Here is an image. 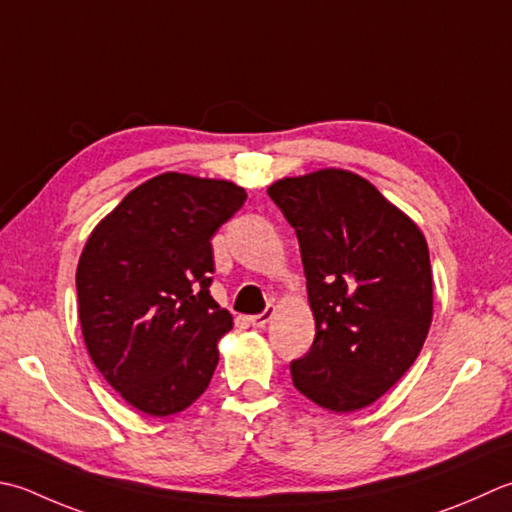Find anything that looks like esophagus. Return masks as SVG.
I'll return each instance as SVG.
<instances>
[{"instance_id":"34e87169","label":"esophagus","mask_w":512,"mask_h":512,"mask_svg":"<svg viewBox=\"0 0 512 512\" xmlns=\"http://www.w3.org/2000/svg\"><path fill=\"white\" fill-rule=\"evenodd\" d=\"M273 317H275V308H270V306H268V308L264 310V313L248 317V324H250V326H255V328H264V326H266Z\"/></svg>"}]
</instances>
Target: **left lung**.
<instances>
[{
    "label": "left lung",
    "instance_id": "obj_1",
    "mask_svg": "<svg viewBox=\"0 0 512 512\" xmlns=\"http://www.w3.org/2000/svg\"><path fill=\"white\" fill-rule=\"evenodd\" d=\"M268 195L295 228L315 342L290 364L295 388L355 413L393 388L433 322V270L419 226L353 170L277 179Z\"/></svg>",
    "mask_w": 512,
    "mask_h": 512
}]
</instances>
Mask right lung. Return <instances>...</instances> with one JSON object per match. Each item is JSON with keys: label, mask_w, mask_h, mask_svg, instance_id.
Returning <instances> with one entry per match:
<instances>
[{"label": "right lung", "mask_w": 512, "mask_h": 512, "mask_svg": "<svg viewBox=\"0 0 512 512\" xmlns=\"http://www.w3.org/2000/svg\"><path fill=\"white\" fill-rule=\"evenodd\" d=\"M244 202L228 179L170 170L130 190L86 239L75 275L84 344L139 413H182L210 384L233 328L208 293L210 239Z\"/></svg>", "instance_id": "right-lung-1"}]
</instances>
